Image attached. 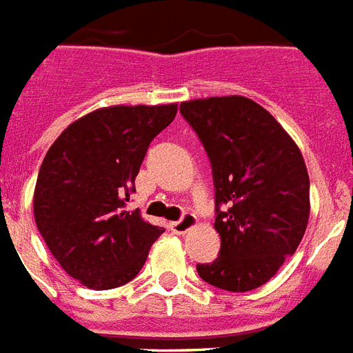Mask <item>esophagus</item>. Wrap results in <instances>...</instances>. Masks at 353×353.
<instances>
[{
	"mask_svg": "<svg viewBox=\"0 0 353 353\" xmlns=\"http://www.w3.org/2000/svg\"><path fill=\"white\" fill-rule=\"evenodd\" d=\"M194 224H196V216L192 215V213H189V211H185L179 221L170 223V230L176 232V234H185V232H189Z\"/></svg>",
	"mask_w": 353,
	"mask_h": 353,
	"instance_id": "obj_1",
	"label": "esophagus"
}]
</instances>
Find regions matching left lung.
Instances as JSON below:
<instances>
[{"mask_svg":"<svg viewBox=\"0 0 353 353\" xmlns=\"http://www.w3.org/2000/svg\"><path fill=\"white\" fill-rule=\"evenodd\" d=\"M200 138L215 187L219 256L196 263L211 286L249 292L296 252L309 223V174L301 151L270 112L245 97L179 106Z\"/></svg>","mask_w":353,"mask_h":353,"instance_id":"1","label":"left lung"}]
</instances>
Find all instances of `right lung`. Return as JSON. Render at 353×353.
Here are the masks:
<instances>
[{
    "instance_id": "1",
    "label": "right lung",
    "mask_w": 353,
    "mask_h": 353,
    "mask_svg": "<svg viewBox=\"0 0 353 353\" xmlns=\"http://www.w3.org/2000/svg\"><path fill=\"white\" fill-rule=\"evenodd\" d=\"M177 104L110 106L80 117L39 170L33 213L59 265L83 286L110 290L138 275L164 230L127 210L151 140Z\"/></svg>"
}]
</instances>
